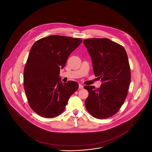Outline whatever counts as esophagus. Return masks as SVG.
Segmentation results:
<instances>
[{
  "label": "esophagus",
  "mask_w": 152,
  "mask_h": 152,
  "mask_svg": "<svg viewBox=\"0 0 152 152\" xmlns=\"http://www.w3.org/2000/svg\"><path fill=\"white\" fill-rule=\"evenodd\" d=\"M78 88H79L80 89H83V85H82L81 84H79Z\"/></svg>",
  "instance_id": "34e87169"
}]
</instances>
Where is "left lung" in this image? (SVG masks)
<instances>
[{"mask_svg": "<svg viewBox=\"0 0 152 152\" xmlns=\"http://www.w3.org/2000/svg\"><path fill=\"white\" fill-rule=\"evenodd\" d=\"M83 43L91 57L94 75L102 82L97 89L84 86L88 92L86 109L97 119L110 118L128 95L131 74L127 53L123 46L107 38H88Z\"/></svg>", "mask_w": 152, "mask_h": 152, "instance_id": "8db88e82", "label": "left lung"}]
</instances>
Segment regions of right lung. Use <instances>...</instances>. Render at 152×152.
<instances>
[{"label":"right lung","instance_id":"1","mask_svg":"<svg viewBox=\"0 0 152 152\" xmlns=\"http://www.w3.org/2000/svg\"><path fill=\"white\" fill-rule=\"evenodd\" d=\"M82 41L53 35L33 44L24 69V88L29 105L38 115L47 118L60 115L69 97L78 89L75 81L61 83L59 74Z\"/></svg>","mask_w":152,"mask_h":152}]
</instances>
